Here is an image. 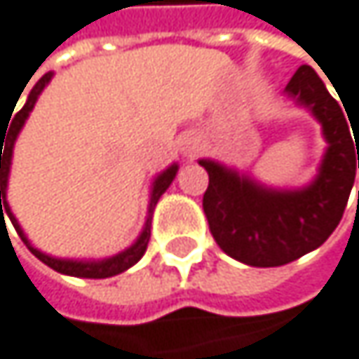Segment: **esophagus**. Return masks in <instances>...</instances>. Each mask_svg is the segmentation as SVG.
<instances>
[{
    "instance_id": "34e87169",
    "label": "esophagus",
    "mask_w": 359,
    "mask_h": 359,
    "mask_svg": "<svg viewBox=\"0 0 359 359\" xmlns=\"http://www.w3.org/2000/svg\"><path fill=\"white\" fill-rule=\"evenodd\" d=\"M202 147H204V140L198 136V134H189L187 138H185V142H183V151H185V155H196V153H200L202 151Z\"/></svg>"
}]
</instances>
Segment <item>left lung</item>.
Returning <instances> with one entry per match:
<instances>
[{
  "instance_id": "1",
  "label": "left lung",
  "mask_w": 359,
  "mask_h": 359,
  "mask_svg": "<svg viewBox=\"0 0 359 359\" xmlns=\"http://www.w3.org/2000/svg\"><path fill=\"white\" fill-rule=\"evenodd\" d=\"M285 91L323 127L327 151L315 183L300 191H272L215 161H200L208 172L202 206L215 243L229 257L257 268L283 266L321 247L343 219L355 163L359 168V121H349L354 125L348 127L347 110L315 69L300 65Z\"/></svg>"
}]
</instances>
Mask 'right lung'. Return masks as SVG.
<instances>
[{"instance_id": "add662e5", "label": "right lung", "mask_w": 359, "mask_h": 359, "mask_svg": "<svg viewBox=\"0 0 359 359\" xmlns=\"http://www.w3.org/2000/svg\"><path fill=\"white\" fill-rule=\"evenodd\" d=\"M48 81H50V74H44L42 79L36 83V87L29 91V97H27V102H25V106L14 114V121H10V130H8V134H1L0 130V217H1V225L6 223L4 221V212L10 217V221H12V225H14V229L18 232V236H20V241L27 245V249L40 259V262H44L48 268H53V270H57V272H61V274H69V276H81V278H108V276H114V274H118V272H123V270H127V268H132L142 255H144V251H147V247H149V238H151V215H153V208H155V204H157V200L161 198V194L170 187V183L174 181V176H176V170H178V165H170L165 172H161L157 178H155V183H153V194H151V206H149V219H147V225H144V229H142V234H140V238L130 247V249H125L123 253H118V255H114V257H108V259H102V262H74V259H57V257H50V255H46V253H42V251H38V249H34L32 245H29V241L25 238V234H22V229H20V225L16 223V219H14V215L10 212V206H8V202H6V187H8V172H10V161H12V149H14V140H16V136H18V132H20V127L25 125V118L29 116V112H32V108H34V104H36V100H38V95L42 93V89L48 85ZM14 112V110H12ZM6 142L4 143L3 140ZM4 149V153H1V149Z\"/></svg>"}]
</instances>
